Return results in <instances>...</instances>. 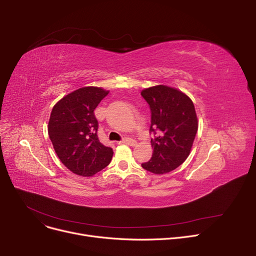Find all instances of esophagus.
Here are the masks:
<instances>
[{
  "label": "esophagus",
  "instance_id": "1",
  "mask_svg": "<svg viewBox=\"0 0 256 256\" xmlns=\"http://www.w3.org/2000/svg\"><path fill=\"white\" fill-rule=\"evenodd\" d=\"M118 143H119V144H128V145L135 146L137 142H136L135 140H134V139H130V138H128V137H126V138H124V139L121 140V141H119Z\"/></svg>",
  "mask_w": 256,
  "mask_h": 256
}]
</instances>
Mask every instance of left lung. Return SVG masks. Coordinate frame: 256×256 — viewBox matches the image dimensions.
<instances>
[{"label": "left lung", "mask_w": 256, "mask_h": 256, "mask_svg": "<svg viewBox=\"0 0 256 256\" xmlns=\"http://www.w3.org/2000/svg\"><path fill=\"white\" fill-rule=\"evenodd\" d=\"M152 118V156L142 167L154 174L168 173L180 166L190 154L198 130L195 106L182 91L164 85L142 90Z\"/></svg>", "instance_id": "8db88e82"}]
</instances>
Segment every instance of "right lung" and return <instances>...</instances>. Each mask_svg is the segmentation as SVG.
Segmentation results:
<instances>
[{
	"label": "right lung",
	"instance_id": "1",
	"mask_svg": "<svg viewBox=\"0 0 256 256\" xmlns=\"http://www.w3.org/2000/svg\"><path fill=\"white\" fill-rule=\"evenodd\" d=\"M109 91L83 87L54 106L48 137L61 162L74 173L92 176L110 164L113 150L100 142L94 110Z\"/></svg>",
	"mask_w": 256,
	"mask_h": 256
}]
</instances>
